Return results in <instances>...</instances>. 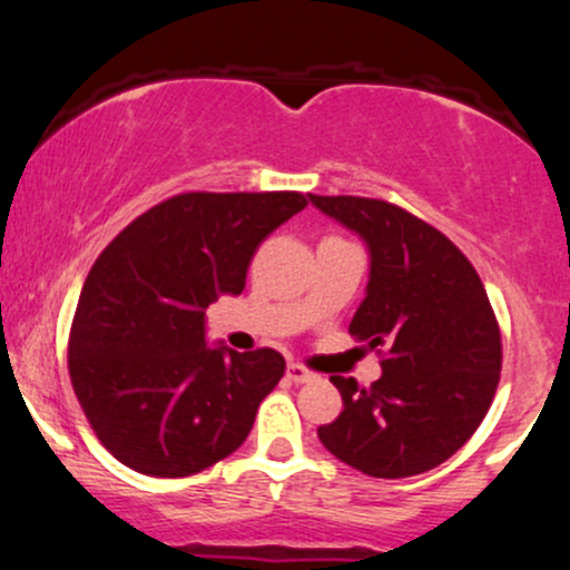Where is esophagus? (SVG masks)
<instances>
[{
	"label": "esophagus",
	"instance_id": "obj_1",
	"mask_svg": "<svg viewBox=\"0 0 570 570\" xmlns=\"http://www.w3.org/2000/svg\"><path fill=\"white\" fill-rule=\"evenodd\" d=\"M286 375H289V381H294V383H311V381H316V372L307 370L305 364H299V362H292L289 367H286Z\"/></svg>",
	"mask_w": 570,
	"mask_h": 570
}]
</instances>
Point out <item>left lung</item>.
Returning <instances> with one entry per match:
<instances>
[{
  "mask_svg": "<svg viewBox=\"0 0 570 570\" xmlns=\"http://www.w3.org/2000/svg\"><path fill=\"white\" fill-rule=\"evenodd\" d=\"M370 246L367 297L348 326L381 356L372 385L332 375L343 412L318 440L362 474L402 480L440 466L493 404L501 330L482 278L448 235L381 198L311 195Z\"/></svg>",
  "mask_w": 570,
  "mask_h": 570,
  "instance_id": "left-lung-1",
  "label": "left lung"
}]
</instances>
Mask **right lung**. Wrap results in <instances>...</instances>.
<instances>
[{"instance_id":"obj_1","label":"right lung","mask_w":570,"mask_h":570,"mask_svg":"<svg viewBox=\"0 0 570 570\" xmlns=\"http://www.w3.org/2000/svg\"><path fill=\"white\" fill-rule=\"evenodd\" d=\"M303 193H179L98 254L69 332V377L98 442L134 472L189 476L246 442L284 377L278 351L208 348L203 311L240 294Z\"/></svg>"}]
</instances>
